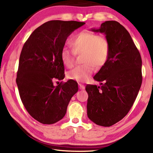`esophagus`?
<instances>
[{
    "label": "esophagus",
    "mask_w": 153,
    "mask_h": 153,
    "mask_svg": "<svg viewBox=\"0 0 153 153\" xmlns=\"http://www.w3.org/2000/svg\"><path fill=\"white\" fill-rule=\"evenodd\" d=\"M78 85H79V89H82V90L85 89V85H83V84H82V83H79Z\"/></svg>",
    "instance_id": "esophagus-1"
}]
</instances>
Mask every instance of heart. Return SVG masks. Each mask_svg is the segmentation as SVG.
Masks as SVG:
<instances>
[{
	"instance_id": "obj_1",
	"label": "heart",
	"mask_w": 153,
	"mask_h": 153,
	"mask_svg": "<svg viewBox=\"0 0 153 153\" xmlns=\"http://www.w3.org/2000/svg\"><path fill=\"white\" fill-rule=\"evenodd\" d=\"M70 45L72 51L64 48L61 51L60 58L67 68L72 67L75 54H82L83 64L68 71V78L84 82L95 71V66L101 67L108 60L110 54V43L102 35H97L89 31H82L71 39Z\"/></svg>"
}]
</instances>
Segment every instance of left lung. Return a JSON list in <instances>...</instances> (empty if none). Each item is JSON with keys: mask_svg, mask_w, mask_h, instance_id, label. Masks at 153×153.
Returning <instances> with one entry per match:
<instances>
[{"mask_svg": "<svg viewBox=\"0 0 153 153\" xmlns=\"http://www.w3.org/2000/svg\"><path fill=\"white\" fill-rule=\"evenodd\" d=\"M91 31L105 35L110 54L93 77L104 83L85 87L87 116L97 125L110 127L124 118L134 105L142 83V60L130 34L118 22L106 21Z\"/></svg>", "mask_w": 153, "mask_h": 153, "instance_id": "left-lung-1", "label": "left lung"}]
</instances>
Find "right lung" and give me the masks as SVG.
I'll return each mask as SVG.
<instances>
[{"label":"right lung","instance_id":"right-lung-1","mask_svg":"<svg viewBox=\"0 0 153 153\" xmlns=\"http://www.w3.org/2000/svg\"><path fill=\"white\" fill-rule=\"evenodd\" d=\"M85 22L52 20L31 34L19 56L16 83L23 105L28 113L43 124H53L66 113L77 91L74 80L56 86L53 82L64 78L60 53L68 37Z\"/></svg>","mask_w":153,"mask_h":153}]
</instances>
